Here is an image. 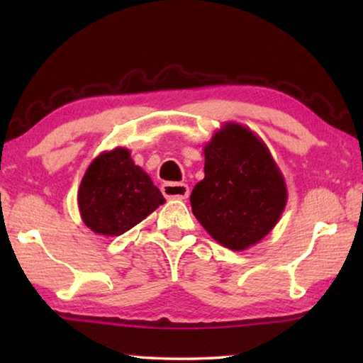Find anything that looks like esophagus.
Instances as JSON below:
<instances>
[{"instance_id": "esophagus-1", "label": "esophagus", "mask_w": 363, "mask_h": 363, "mask_svg": "<svg viewBox=\"0 0 363 363\" xmlns=\"http://www.w3.org/2000/svg\"><path fill=\"white\" fill-rule=\"evenodd\" d=\"M162 192L169 200H186L189 196V186L184 182H164Z\"/></svg>"}]
</instances>
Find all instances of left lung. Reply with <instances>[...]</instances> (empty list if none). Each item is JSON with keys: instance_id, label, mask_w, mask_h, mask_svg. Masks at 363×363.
<instances>
[{"instance_id": "1", "label": "left lung", "mask_w": 363, "mask_h": 363, "mask_svg": "<svg viewBox=\"0 0 363 363\" xmlns=\"http://www.w3.org/2000/svg\"><path fill=\"white\" fill-rule=\"evenodd\" d=\"M205 177L190 194L192 213L223 247L243 251L274 229L288 200L285 177L264 140L227 121L203 147Z\"/></svg>"}]
</instances>
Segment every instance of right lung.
Here are the masks:
<instances>
[{
    "label": "right lung",
    "instance_id": "1",
    "mask_svg": "<svg viewBox=\"0 0 363 363\" xmlns=\"http://www.w3.org/2000/svg\"><path fill=\"white\" fill-rule=\"evenodd\" d=\"M164 199L150 176L134 164L125 147L97 155L86 169L78 189L83 223L106 237H116L145 219Z\"/></svg>",
    "mask_w": 363,
    "mask_h": 363
}]
</instances>
